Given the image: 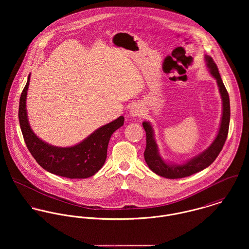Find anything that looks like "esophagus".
<instances>
[{"label":"esophagus","instance_id":"obj_1","mask_svg":"<svg viewBox=\"0 0 249 249\" xmlns=\"http://www.w3.org/2000/svg\"><path fill=\"white\" fill-rule=\"evenodd\" d=\"M142 108L140 105H133L132 107H130L129 110V114L131 117H140L142 115Z\"/></svg>","mask_w":249,"mask_h":249}]
</instances>
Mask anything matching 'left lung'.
Listing matches in <instances>:
<instances>
[{
    "label": "left lung",
    "mask_w": 249,
    "mask_h": 249,
    "mask_svg": "<svg viewBox=\"0 0 249 249\" xmlns=\"http://www.w3.org/2000/svg\"><path fill=\"white\" fill-rule=\"evenodd\" d=\"M205 59L209 71L216 80L222 100V117L217 135L213 142L210 144V146L202 153L198 154L197 156L194 157L193 159L187 161L182 165H170L166 163L159 154L157 143L154 140L153 128L151 124L148 122H143L142 126L144 128L146 136V145L143 152L144 160L148 168L160 177L170 179L186 178L206 169L215 160L226 141L230 122L229 96L213 58L205 55Z\"/></svg>",
    "instance_id": "1"
}]
</instances>
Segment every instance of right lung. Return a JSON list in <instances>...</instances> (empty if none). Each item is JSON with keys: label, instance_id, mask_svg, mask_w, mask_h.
Masks as SVG:
<instances>
[{"label": "right lung", "instance_id": "1", "mask_svg": "<svg viewBox=\"0 0 249 249\" xmlns=\"http://www.w3.org/2000/svg\"><path fill=\"white\" fill-rule=\"evenodd\" d=\"M30 79L29 75L21 94L18 116L24 140L36 162L49 173L63 178L75 179L94 176L104 166L111 135L124 124V118L120 116L75 145L59 147L49 144L36 136L29 124L26 101Z\"/></svg>", "mask_w": 249, "mask_h": 249}]
</instances>
